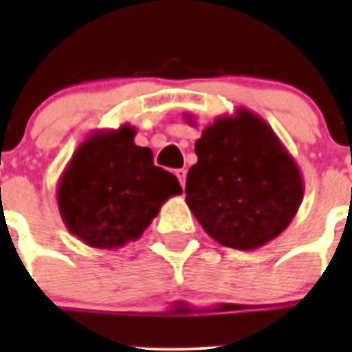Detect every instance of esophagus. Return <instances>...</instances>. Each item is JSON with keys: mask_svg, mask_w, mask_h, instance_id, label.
<instances>
[{"mask_svg": "<svg viewBox=\"0 0 352 352\" xmlns=\"http://www.w3.org/2000/svg\"><path fill=\"white\" fill-rule=\"evenodd\" d=\"M176 178L179 179V183H182V186H185V179H186V170L185 169H176Z\"/></svg>", "mask_w": 352, "mask_h": 352, "instance_id": "1", "label": "esophagus"}]
</instances>
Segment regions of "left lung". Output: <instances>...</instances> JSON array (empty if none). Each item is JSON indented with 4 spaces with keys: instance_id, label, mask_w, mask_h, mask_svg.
Instances as JSON below:
<instances>
[{
    "instance_id": "left-lung-1",
    "label": "left lung",
    "mask_w": 352,
    "mask_h": 352,
    "mask_svg": "<svg viewBox=\"0 0 352 352\" xmlns=\"http://www.w3.org/2000/svg\"><path fill=\"white\" fill-rule=\"evenodd\" d=\"M186 121L194 125L192 116ZM197 164L186 176V204L204 231L223 247L256 250L287 229L305 185L272 126L238 107L219 116L195 142Z\"/></svg>"
}]
</instances>
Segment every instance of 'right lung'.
I'll return each instance as SVG.
<instances>
[{
  "label": "right lung",
  "mask_w": 352,
  "mask_h": 352,
  "mask_svg": "<svg viewBox=\"0 0 352 352\" xmlns=\"http://www.w3.org/2000/svg\"><path fill=\"white\" fill-rule=\"evenodd\" d=\"M135 126L95 130L79 144L58 182V208L70 234L93 248H120L141 238L173 195L178 178L133 142Z\"/></svg>",
  "instance_id": "1"
}]
</instances>
